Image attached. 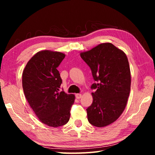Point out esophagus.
I'll use <instances>...</instances> for the list:
<instances>
[{"label": "esophagus", "mask_w": 155, "mask_h": 155, "mask_svg": "<svg viewBox=\"0 0 155 155\" xmlns=\"http://www.w3.org/2000/svg\"><path fill=\"white\" fill-rule=\"evenodd\" d=\"M82 97V94L80 93H78V94H76V98H78V99H79Z\"/></svg>", "instance_id": "34e87169"}]
</instances>
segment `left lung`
Wrapping results in <instances>:
<instances>
[{
    "label": "left lung",
    "mask_w": 155,
    "mask_h": 155,
    "mask_svg": "<svg viewBox=\"0 0 155 155\" xmlns=\"http://www.w3.org/2000/svg\"><path fill=\"white\" fill-rule=\"evenodd\" d=\"M90 67L95 83L91 85L93 103L87 118L94 127H103L117 120L127 105L130 91V71L127 55L111 43L100 44L81 53Z\"/></svg>",
    "instance_id": "1"
}]
</instances>
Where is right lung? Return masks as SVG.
Segmentation results:
<instances>
[{
    "label": "right lung",
    "instance_id": "obj_1",
    "mask_svg": "<svg viewBox=\"0 0 155 155\" xmlns=\"http://www.w3.org/2000/svg\"><path fill=\"white\" fill-rule=\"evenodd\" d=\"M65 54L42 51L27 62L22 72V88L25 97L42 123L52 127L68 123L74 95L60 91L62 83L57 68Z\"/></svg>",
    "mask_w": 155,
    "mask_h": 155
}]
</instances>
